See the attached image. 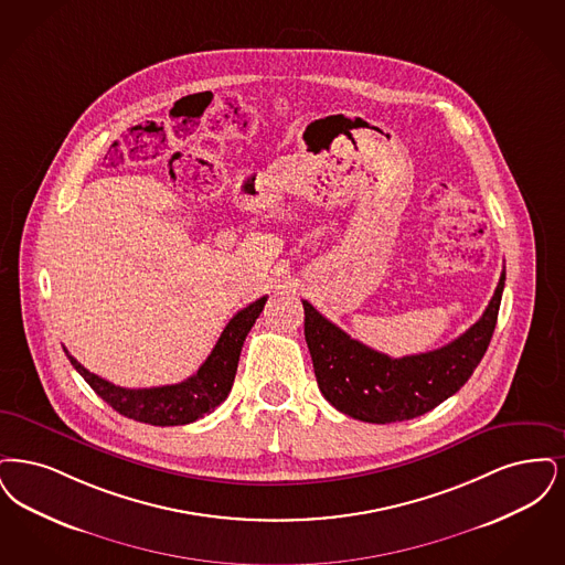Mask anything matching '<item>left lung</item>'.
Listing matches in <instances>:
<instances>
[{
  "mask_svg": "<svg viewBox=\"0 0 565 565\" xmlns=\"http://www.w3.org/2000/svg\"><path fill=\"white\" fill-rule=\"evenodd\" d=\"M507 274L490 306L467 333L437 350L393 359L352 340L303 301V333L322 396L345 416L371 424L405 422L458 393L490 345Z\"/></svg>",
  "mask_w": 565,
  "mask_h": 565,
  "instance_id": "left-lung-1",
  "label": "left lung"
}]
</instances>
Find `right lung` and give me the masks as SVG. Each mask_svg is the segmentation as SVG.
I'll list each match as a JSON object with an SVG mask.
<instances>
[{
  "instance_id": "obj_1",
  "label": "right lung",
  "mask_w": 565,
  "mask_h": 565,
  "mask_svg": "<svg viewBox=\"0 0 565 565\" xmlns=\"http://www.w3.org/2000/svg\"><path fill=\"white\" fill-rule=\"evenodd\" d=\"M266 299L268 297H259L238 315H234V319L221 331L220 340L211 350L209 359L198 367L192 377L183 380L181 384L137 391L122 388L82 367L67 350L65 354L75 371L88 382V386L118 414L151 426H183L211 414L232 391L241 350L250 327L259 319Z\"/></svg>"
}]
</instances>
